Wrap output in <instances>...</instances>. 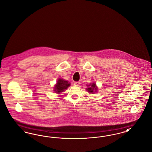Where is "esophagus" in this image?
Returning a JSON list of instances; mask_svg holds the SVG:
<instances>
[{
    "label": "esophagus",
    "instance_id": "34e87169",
    "mask_svg": "<svg viewBox=\"0 0 152 152\" xmlns=\"http://www.w3.org/2000/svg\"><path fill=\"white\" fill-rule=\"evenodd\" d=\"M80 84V83L79 81H76V82H74V85L76 86H79Z\"/></svg>",
    "mask_w": 152,
    "mask_h": 152
}]
</instances>
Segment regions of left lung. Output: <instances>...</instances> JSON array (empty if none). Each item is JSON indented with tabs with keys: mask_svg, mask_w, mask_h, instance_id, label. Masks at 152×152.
Wrapping results in <instances>:
<instances>
[{
	"mask_svg": "<svg viewBox=\"0 0 152 152\" xmlns=\"http://www.w3.org/2000/svg\"><path fill=\"white\" fill-rule=\"evenodd\" d=\"M91 86V87H89V88L86 89V90L89 93H93L94 92V91H96L97 89V87H96V84H94V83H92V84H91L89 85H88V86Z\"/></svg>",
	"mask_w": 152,
	"mask_h": 152,
	"instance_id": "obj_1",
	"label": "left lung"
}]
</instances>
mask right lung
Wrapping results in <instances>:
<instances>
[{"mask_svg": "<svg viewBox=\"0 0 152 152\" xmlns=\"http://www.w3.org/2000/svg\"><path fill=\"white\" fill-rule=\"evenodd\" d=\"M69 85L70 84L68 83L67 81L59 79L58 80L55 86L54 91L56 93H61L66 89Z\"/></svg>", "mask_w": 152, "mask_h": 152, "instance_id": "obj_1", "label": "right lung"}]
</instances>
